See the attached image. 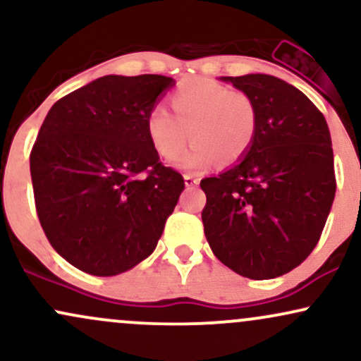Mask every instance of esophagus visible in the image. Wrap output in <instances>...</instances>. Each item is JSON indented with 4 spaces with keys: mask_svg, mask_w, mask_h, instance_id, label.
Segmentation results:
<instances>
[{
    "mask_svg": "<svg viewBox=\"0 0 361 361\" xmlns=\"http://www.w3.org/2000/svg\"><path fill=\"white\" fill-rule=\"evenodd\" d=\"M185 185L186 186H197L200 183V180H198V176L195 175V173H185Z\"/></svg>",
    "mask_w": 361,
    "mask_h": 361,
    "instance_id": "obj_1",
    "label": "esophagus"
}]
</instances>
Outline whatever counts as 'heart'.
<instances>
[{
	"label": "heart",
	"mask_w": 361,
	"mask_h": 361,
	"mask_svg": "<svg viewBox=\"0 0 361 361\" xmlns=\"http://www.w3.org/2000/svg\"><path fill=\"white\" fill-rule=\"evenodd\" d=\"M169 103L173 114L154 105L146 120L149 142L164 159L180 156L190 137L193 146L178 159L183 169L209 166L215 157L222 164H234L250 151L258 110L244 91L214 80H192L178 86Z\"/></svg>",
	"instance_id": "b5f03b06"
}]
</instances>
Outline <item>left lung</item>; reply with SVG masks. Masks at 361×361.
I'll list each match as a JSON object with an SVG mask.
<instances>
[{
	"instance_id": "obj_1",
	"label": "left lung",
	"mask_w": 361,
	"mask_h": 361,
	"mask_svg": "<svg viewBox=\"0 0 361 361\" xmlns=\"http://www.w3.org/2000/svg\"><path fill=\"white\" fill-rule=\"evenodd\" d=\"M255 100L258 127L233 168L200 181L205 238L231 270L252 280L297 268L321 238L336 193L324 115L268 74L224 78Z\"/></svg>"
}]
</instances>
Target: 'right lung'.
Wrapping results in <instances>:
<instances>
[{
  "label": "right lung",
  "instance_id": "right-lung-1",
  "mask_svg": "<svg viewBox=\"0 0 361 361\" xmlns=\"http://www.w3.org/2000/svg\"><path fill=\"white\" fill-rule=\"evenodd\" d=\"M173 78H98L49 110L30 152L40 226L78 270L114 276L154 251L185 180L164 166L147 114Z\"/></svg>",
  "mask_w": 361,
  "mask_h": 361
}]
</instances>
